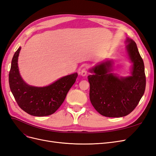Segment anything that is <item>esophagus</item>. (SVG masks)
<instances>
[{
  "label": "esophagus",
  "instance_id": "34e87169",
  "mask_svg": "<svg viewBox=\"0 0 156 156\" xmlns=\"http://www.w3.org/2000/svg\"><path fill=\"white\" fill-rule=\"evenodd\" d=\"M79 73L81 74L82 76H85V75H87V68H83L81 70V72H79Z\"/></svg>",
  "mask_w": 156,
  "mask_h": 156
}]
</instances>
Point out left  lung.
Returning a JSON list of instances; mask_svg holds the SVG:
<instances>
[{
  "label": "left lung",
  "mask_w": 156,
  "mask_h": 156,
  "mask_svg": "<svg viewBox=\"0 0 156 156\" xmlns=\"http://www.w3.org/2000/svg\"><path fill=\"white\" fill-rule=\"evenodd\" d=\"M126 49L133 62L131 75L119 77L111 73V61H106L92 68L88 76L90 100L100 115L107 117H122L129 115L138 105L146 88L143 58L135 42L126 40Z\"/></svg>",
  "instance_id": "obj_1"
}]
</instances>
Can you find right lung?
Masks as SVG:
<instances>
[{"label":"right lung","instance_id":"obj_1","mask_svg":"<svg viewBox=\"0 0 156 156\" xmlns=\"http://www.w3.org/2000/svg\"><path fill=\"white\" fill-rule=\"evenodd\" d=\"M21 48L14 54L9 73V84L13 96L22 110L32 116L51 115L62 104L69 89L75 83L77 73L63 77L44 87H32L21 78L17 60Z\"/></svg>","mask_w":156,"mask_h":156}]
</instances>
